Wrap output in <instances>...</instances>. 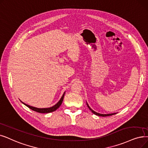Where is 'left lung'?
<instances>
[{
    "label": "left lung",
    "instance_id": "1",
    "mask_svg": "<svg viewBox=\"0 0 148 148\" xmlns=\"http://www.w3.org/2000/svg\"><path fill=\"white\" fill-rule=\"evenodd\" d=\"M86 105H87V106L88 107V108L89 109V110L91 111L94 114H95V115H98V116L107 117V116H110V115H114V114H116V113H112V114H100V113H98V112H96L95 111H94V110H92V109L89 107V106L88 105L87 102H86Z\"/></svg>",
    "mask_w": 148,
    "mask_h": 148
}]
</instances>
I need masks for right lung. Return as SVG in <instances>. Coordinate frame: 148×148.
<instances>
[{
	"label": "right lung",
	"instance_id": "obj_1",
	"mask_svg": "<svg viewBox=\"0 0 148 148\" xmlns=\"http://www.w3.org/2000/svg\"><path fill=\"white\" fill-rule=\"evenodd\" d=\"M65 92H64V94L62 95V97H61L60 100L58 102H57V103H56L55 105H54L52 107H50V108H35V107L31 106H29L28 105L25 104V103H23L22 101V103H23L25 106H27L29 109H31V110H32L33 111H34L36 112H39V113H49V112H52L55 111L56 110H57V109H58L60 107V106L62 103V101H63V97H64V95H65Z\"/></svg>",
	"mask_w": 148,
	"mask_h": 148
}]
</instances>
